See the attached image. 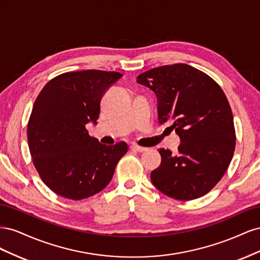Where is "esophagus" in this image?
Instances as JSON below:
<instances>
[{
	"label": "esophagus",
	"instance_id": "34e87169",
	"mask_svg": "<svg viewBox=\"0 0 260 260\" xmlns=\"http://www.w3.org/2000/svg\"><path fill=\"white\" fill-rule=\"evenodd\" d=\"M131 148H132V149H135V151H137V152H139V153H143V152L147 151V148H146V147L140 146V145H137V144H133V145H131Z\"/></svg>",
	"mask_w": 260,
	"mask_h": 260
}]
</instances>
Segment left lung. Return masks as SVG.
<instances>
[{"mask_svg": "<svg viewBox=\"0 0 260 260\" xmlns=\"http://www.w3.org/2000/svg\"><path fill=\"white\" fill-rule=\"evenodd\" d=\"M137 81L155 92L158 122L169 123L181 139L177 154L158 149L161 162L151 172L152 183L179 201L207 194L221 180L235 148L224 92L208 75L186 64L149 69Z\"/></svg>", "mask_w": 260, "mask_h": 260, "instance_id": "left-lung-1", "label": "left lung"}]
</instances>
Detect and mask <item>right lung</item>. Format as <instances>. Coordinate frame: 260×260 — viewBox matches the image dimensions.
Returning <instances> with one entry per match:
<instances>
[{
	"label": "right lung",
	"instance_id": "add662e5",
	"mask_svg": "<svg viewBox=\"0 0 260 260\" xmlns=\"http://www.w3.org/2000/svg\"><path fill=\"white\" fill-rule=\"evenodd\" d=\"M121 74L69 72L53 78L39 93L31 112L28 145L39 176L61 198L80 201L111 182L125 142L101 144L85 125L96 123L105 91Z\"/></svg>",
	"mask_w": 260,
	"mask_h": 260
}]
</instances>
